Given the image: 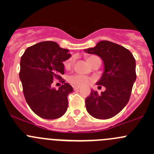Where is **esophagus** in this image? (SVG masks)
I'll return each mask as SVG.
<instances>
[{
    "label": "esophagus",
    "instance_id": "1",
    "mask_svg": "<svg viewBox=\"0 0 154 154\" xmlns=\"http://www.w3.org/2000/svg\"><path fill=\"white\" fill-rule=\"evenodd\" d=\"M73 88H74V90H78V89H80V86H73Z\"/></svg>",
    "mask_w": 154,
    "mask_h": 154
}]
</instances>
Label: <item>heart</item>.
I'll return each instance as SVG.
<instances>
[{
    "instance_id": "b5f03b06",
    "label": "heart",
    "mask_w": 154,
    "mask_h": 154,
    "mask_svg": "<svg viewBox=\"0 0 154 154\" xmlns=\"http://www.w3.org/2000/svg\"><path fill=\"white\" fill-rule=\"evenodd\" d=\"M96 60H100L96 56H89L86 58L87 63L88 64H91L93 61ZM73 60L72 59H69L65 63V67L66 68H69L71 66V63H72ZM90 79L88 77L85 75H82V74H74V75L71 76L68 78V80L71 83H72L73 85H75V86H84L86 85L87 83L89 82Z\"/></svg>"
}]
</instances>
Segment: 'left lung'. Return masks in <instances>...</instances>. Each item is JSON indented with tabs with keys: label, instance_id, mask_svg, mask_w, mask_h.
Listing matches in <instances>:
<instances>
[{
	"label": "left lung",
	"instance_id": "1",
	"mask_svg": "<svg viewBox=\"0 0 154 154\" xmlns=\"http://www.w3.org/2000/svg\"><path fill=\"white\" fill-rule=\"evenodd\" d=\"M84 51L101 58L103 73L96 84L106 88L101 94L91 90L86 99L87 112L95 119L114 117L130 100L136 80V60L127 48L109 41L99 42L94 48L84 49Z\"/></svg>",
	"mask_w": 154,
	"mask_h": 154
}]
</instances>
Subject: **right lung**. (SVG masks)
I'll use <instances>...</instances> for the list:
<instances>
[{"label":"right lung","instance_id":"1","mask_svg":"<svg viewBox=\"0 0 154 154\" xmlns=\"http://www.w3.org/2000/svg\"><path fill=\"white\" fill-rule=\"evenodd\" d=\"M68 52L57 42H42L27 48L21 58L19 77L24 97L32 112L42 119H59L67 111L72 86L63 82L56 89L51 84L64 74L63 62L71 56Z\"/></svg>","mask_w":154,"mask_h":154}]
</instances>
